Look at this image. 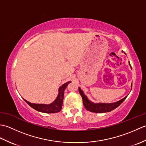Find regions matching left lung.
<instances>
[{"label": "left lung", "instance_id": "left-lung-1", "mask_svg": "<svg viewBox=\"0 0 146 146\" xmlns=\"http://www.w3.org/2000/svg\"><path fill=\"white\" fill-rule=\"evenodd\" d=\"M129 64L130 66H131L130 63H129ZM78 90H79L80 94L82 96L83 105H84V107H85L86 109L90 111H92V112H95V113L108 112V111L113 110V109H115V108H116L117 107H119L127 98V97H125L123 98H122V100L115 102V103L95 104H93L92 102H91L90 101H89L88 100L87 97L83 94V92L81 90V89L78 88Z\"/></svg>", "mask_w": 146, "mask_h": 146}]
</instances>
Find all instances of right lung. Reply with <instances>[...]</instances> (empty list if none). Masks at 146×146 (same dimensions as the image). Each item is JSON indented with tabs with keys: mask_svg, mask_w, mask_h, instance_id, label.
<instances>
[{
	"mask_svg": "<svg viewBox=\"0 0 146 146\" xmlns=\"http://www.w3.org/2000/svg\"><path fill=\"white\" fill-rule=\"evenodd\" d=\"M71 82H68L66 83H64L62 85L59 89V94L56 99L52 102V104L49 105H45V104H35L30 103L28 101L26 100L25 102L28 104L29 106L33 108L34 109L38 110L39 111L43 113H57L60 111L62 108V105H63V97H64V91L65 88H66L68 85Z\"/></svg>",
	"mask_w": 146,
	"mask_h": 146,
	"instance_id": "add662e5",
	"label": "right lung"
}]
</instances>
